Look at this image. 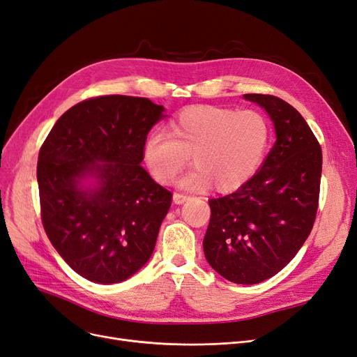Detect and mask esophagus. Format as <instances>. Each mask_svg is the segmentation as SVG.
I'll return each instance as SVG.
<instances>
[{
	"label": "esophagus",
	"mask_w": 357,
	"mask_h": 357,
	"mask_svg": "<svg viewBox=\"0 0 357 357\" xmlns=\"http://www.w3.org/2000/svg\"><path fill=\"white\" fill-rule=\"evenodd\" d=\"M172 199H174V202H176V204H183V202L189 201V199H190V197H189V195H186V193L176 192V193H174V197H172Z\"/></svg>",
	"instance_id": "esophagus-1"
}]
</instances>
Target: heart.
Returning <instances> with one entry per match:
<instances>
[{
  "mask_svg": "<svg viewBox=\"0 0 357 357\" xmlns=\"http://www.w3.org/2000/svg\"><path fill=\"white\" fill-rule=\"evenodd\" d=\"M168 137L149 134L143 160L156 181L168 185L188 167L192 169L180 185L205 190L214 185L222 193L234 192L253 177L261 165L271 129L255 110L234 112L219 107H190L168 126Z\"/></svg>",
  "mask_w": 357,
  "mask_h": 357,
  "instance_id": "heart-1",
  "label": "heart"
}]
</instances>
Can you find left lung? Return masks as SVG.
Returning a JSON list of instances; mask_svg holds the SVG:
<instances>
[{
  "label": "left lung",
  "instance_id": "1",
  "mask_svg": "<svg viewBox=\"0 0 357 357\" xmlns=\"http://www.w3.org/2000/svg\"><path fill=\"white\" fill-rule=\"evenodd\" d=\"M266 110L277 139L264 165L238 190L208 199L204 255L236 284L271 278L295 257L316 220L321 147L305 119L274 95L245 93Z\"/></svg>",
  "mask_w": 357,
  "mask_h": 357
}]
</instances>
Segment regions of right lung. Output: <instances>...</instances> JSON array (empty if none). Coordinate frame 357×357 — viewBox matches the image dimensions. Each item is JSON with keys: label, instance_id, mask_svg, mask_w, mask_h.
<instances>
[{"label": "right lung", "instance_id": "add662e5", "mask_svg": "<svg viewBox=\"0 0 357 357\" xmlns=\"http://www.w3.org/2000/svg\"><path fill=\"white\" fill-rule=\"evenodd\" d=\"M164 107L104 95L63 113L38 153L41 222L52 245L93 283H121L155 250L172 193L142 167L143 144ZM88 175L97 186L83 190Z\"/></svg>", "mask_w": 357, "mask_h": 357}]
</instances>
